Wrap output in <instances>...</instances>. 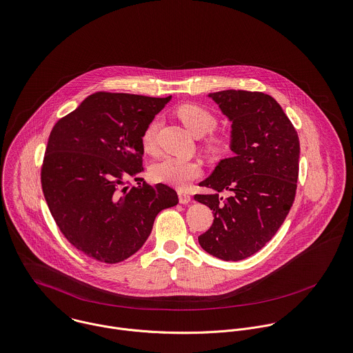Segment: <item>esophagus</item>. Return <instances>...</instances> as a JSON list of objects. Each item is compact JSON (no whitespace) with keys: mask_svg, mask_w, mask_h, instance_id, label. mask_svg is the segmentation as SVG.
Instances as JSON below:
<instances>
[{"mask_svg":"<svg viewBox=\"0 0 353 353\" xmlns=\"http://www.w3.org/2000/svg\"><path fill=\"white\" fill-rule=\"evenodd\" d=\"M177 194H179V202H180L181 205H187V203L191 202V196H190L188 192L180 190V191H177Z\"/></svg>","mask_w":353,"mask_h":353,"instance_id":"esophagus-1","label":"esophagus"}]
</instances>
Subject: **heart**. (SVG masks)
I'll list each match as a JSON object with an SVG mask.
<instances>
[{
    "label": "heart",
    "mask_w": 353,
    "mask_h": 353,
    "mask_svg": "<svg viewBox=\"0 0 353 353\" xmlns=\"http://www.w3.org/2000/svg\"><path fill=\"white\" fill-rule=\"evenodd\" d=\"M176 113L179 119L185 124V127L196 137H203L212 132L216 125L215 116L208 109L199 105H194V103L183 105L177 108ZM157 130H158V121L152 120L147 124V127L141 134V145L148 152L155 150ZM205 147L212 154H221L225 151L226 144L223 139L210 135L209 138L205 139ZM201 173H202V166L198 161L177 158V157H163L158 159L151 169V174L157 181L177 187V188H185L192 180L199 177Z\"/></svg>",
    "instance_id": "obj_1"
}]
</instances>
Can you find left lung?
<instances>
[{"instance_id": "1", "label": "left lung", "mask_w": 353, "mask_h": 353, "mask_svg": "<svg viewBox=\"0 0 353 353\" xmlns=\"http://www.w3.org/2000/svg\"><path fill=\"white\" fill-rule=\"evenodd\" d=\"M232 121V158L222 159L199 185L212 194L195 195L210 208V229L201 247L222 261L245 259L272 240L290 210L299 177L300 143L280 103L258 91L212 92ZM229 190L223 200L217 194Z\"/></svg>"}]
</instances>
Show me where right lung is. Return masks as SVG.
Returning <instances> with one entry per match:
<instances>
[{"label": "right lung", "instance_id": "add662e5", "mask_svg": "<svg viewBox=\"0 0 353 353\" xmlns=\"http://www.w3.org/2000/svg\"><path fill=\"white\" fill-rule=\"evenodd\" d=\"M169 101L99 91L53 127L42 191L64 237L88 258L125 261L141 250L157 214L179 203L173 188L141 184L139 177L141 134ZM130 178L140 187L132 188Z\"/></svg>", "mask_w": 353, "mask_h": 353}]
</instances>
